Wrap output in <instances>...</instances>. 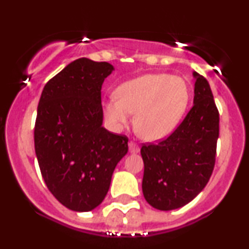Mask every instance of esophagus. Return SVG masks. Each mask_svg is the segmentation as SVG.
<instances>
[{
	"instance_id": "34e87169",
	"label": "esophagus",
	"mask_w": 249,
	"mask_h": 249,
	"mask_svg": "<svg viewBox=\"0 0 249 249\" xmlns=\"http://www.w3.org/2000/svg\"><path fill=\"white\" fill-rule=\"evenodd\" d=\"M128 151H130L131 153L139 152V146L134 142H128Z\"/></svg>"
}]
</instances>
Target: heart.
Returning a JSON list of instances; mask_svg holds the SVG:
<instances>
[{"mask_svg":"<svg viewBox=\"0 0 249 249\" xmlns=\"http://www.w3.org/2000/svg\"><path fill=\"white\" fill-rule=\"evenodd\" d=\"M190 88L181 77L146 73L122 83L116 97L105 103V115L113 126L127 125L136 112L134 126L145 141H159L172 133L185 115Z\"/></svg>","mask_w":249,"mask_h":249,"instance_id":"b5f03b06","label":"heart"}]
</instances>
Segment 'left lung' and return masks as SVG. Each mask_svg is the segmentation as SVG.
<instances>
[{
  "mask_svg": "<svg viewBox=\"0 0 249 249\" xmlns=\"http://www.w3.org/2000/svg\"><path fill=\"white\" fill-rule=\"evenodd\" d=\"M193 107L158 144H142V194L160 211L182 207L204 190L215 164L219 111L204 76L193 72Z\"/></svg>",
  "mask_w": 249,
  "mask_h": 249,
  "instance_id": "1",
  "label": "left lung"
}]
</instances>
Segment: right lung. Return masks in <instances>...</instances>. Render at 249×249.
<instances>
[{"label":"right lung","mask_w":249,"mask_h":249,"mask_svg":"<svg viewBox=\"0 0 249 249\" xmlns=\"http://www.w3.org/2000/svg\"><path fill=\"white\" fill-rule=\"evenodd\" d=\"M107 62L78 58L45 84L34 131L39 170L53 196L69 210L88 212L104 200L128 138L102 126V85Z\"/></svg>","instance_id":"1"}]
</instances>
